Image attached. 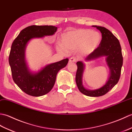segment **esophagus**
<instances>
[{
	"label": "esophagus",
	"instance_id": "esophagus-1",
	"mask_svg": "<svg viewBox=\"0 0 132 132\" xmlns=\"http://www.w3.org/2000/svg\"><path fill=\"white\" fill-rule=\"evenodd\" d=\"M69 63H72V62H76V59L74 57H72L69 59Z\"/></svg>",
	"mask_w": 132,
	"mask_h": 132
}]
</instances>
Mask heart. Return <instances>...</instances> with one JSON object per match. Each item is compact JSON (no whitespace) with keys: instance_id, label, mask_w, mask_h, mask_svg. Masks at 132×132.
<instances>
[{"instance_id":"b5f03b06","label":"heart","mask_w":132,"mask_h":132,"mask_svg":"<svg viewBox=\"0 0 132 132\" xmlns=\"http://www.w3.org/2000/svg\"><path fill=\"white\" fill-rule=\"evenodd\" d=\"M101 40V36L98 32L89 29H80L64 34L61 43L67 51L78 50L79 54L86 56L97 48Z\"/></svg>"}]
</instances>
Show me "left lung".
Wrapping results in <instances>:
<instances>
[{
  "label": "left lung",
  "mask_w": 132,
  "mask_h": 132,
  "mask_svg": "<svg viewBox=\"0 0 132 132\" xmlns=\"http://www.w3.org/2000/svg\"><path fill=\"white\" fill-rule=\"evenodd\" d=\"M101 31L102 38L99 46L85 58V61H89L101 57H106L107 65L110 69V76L108 81L99 89H86L82 85V76L85 64L81 61L77 62V70L76 75V82L80 92L84 95L96 97L106 94L118 82L120 77L121 67L123 63L121 48L118 38L108 30L102 26H92Z\"/></svg>",
  "instance_id": "8db88e82"
}]
</instances>
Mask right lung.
Instances as JSON below:
<instances>
[{"mask_svg": "<svg viewBox=\"0 0 132 132\" xmlns=\"http://www.w3.org/2000/svg\"><path fill=\"white\" fill-rule=\"evenodd\" d=\"M57 28L51 25H31L23 29L12 44L9 56L12 78L20 89L33 96L49 93L53 87L56 75L68 64V59L47 64L38 72H31L25 59V50L32 39L54 35Z\"/></svg>", "mask_w": 132, "mask_h": 132, "instance_id": "obj_1", "label": "right lung"}]
</instances>
